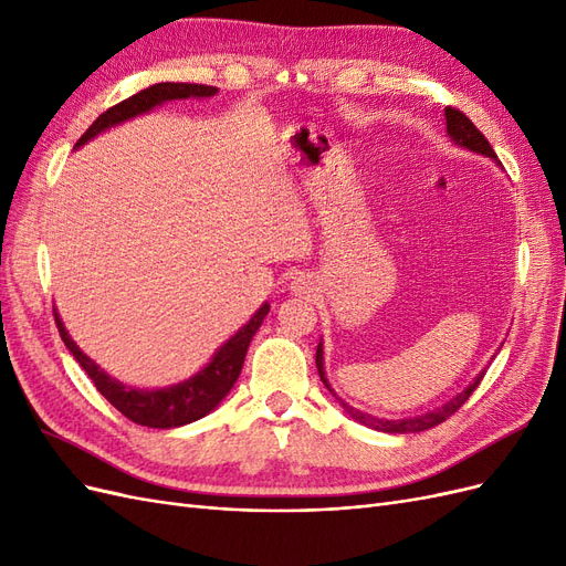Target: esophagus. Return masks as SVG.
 Wrapping results in <instances>:
<instances>
[{"instance_id":"obj_1","label":"esophagus","mask_w":566,"mask_h":566,"mask_svg":"<svg viewBox=\"0 0 566 566\" xmlns=\"http://www.w3.org/2000/svg\"><path fill=\"white\" fill-rule=\"evenodd\" d=\"M290 290H293L295 295L314 293V281H312L310 273H297V276L293 279V283H290Z\"/></svg>"}]
</instances>
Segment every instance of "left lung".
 Listing matches in <instances>:
<instances>
[{
  "instance_id": "obj_1",
  "label": "left lung",
  "mask_w": 566,
  "mask_h": 566,
  "mask_svg": "<svg viewBox=\"0 0 566 566\" xmlns=\"http://www.w3.org/2000/svg\"><path fill=\"white\" fill-rule=\"evenodd\" d=\"M443 115H447V132H449V136H451V142H455V144L462 146V148H470V150H474V153H482V156H489V158H493L495 163H499V158H495V153H493L491 144L486 142V136L472 125V119H470L465 113L449 106L447 111H443ZM499 165H501V163H499ZM316 368H318V375H321L323 385L331 389L328 378H325V368H323V345L316 347ZM482 378H484V373H479L476 378L472 380V385H470L465 391L455 394V397H453L451 401L443 403L441 408H434V410H430V413H422V416H416V418H401V420H385V418H375V416L361 413V410H356V408L349 406L347 401H342L333 389H331V391H333V397L339 401V406L345 408L354 420L364 422L366 427H373V430L387 432V434H413V432L430 430V427H434V424L443 422L447 418H451V416L455 413V410L472 397V391L479 387V382H482Z\"/></svg>"
}]
</instances>
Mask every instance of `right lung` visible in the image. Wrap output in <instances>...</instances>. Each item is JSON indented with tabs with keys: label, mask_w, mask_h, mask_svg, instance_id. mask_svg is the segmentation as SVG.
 <instances>
[{
	"label": "right lung",
	"mask_w": 566,
	"mask_h": 566,
	"mask_svg": "<svg viewBox=\"0 0 566 566\" xmlns=\"http://www.w3.org/2000/svg\"><path fill=\"white\" fill-rule=\"evenodd\" d=\"M217 92H219L217 87H208V84L158 82L148 90H142L139 94L119 101L117 106L108 108L106 113H101L94 119V125L80 136V142L75 146L87 144L90 139H94L96 134L106 132L108 127H115L119 123H125V119H129V117L148 113L150 108L165 104V101L205 98V96H214ZM266 314H269V302H264L260 310L254 312V316L243 325V328L217 349L212 361L202 370H198L193 378H188L172 387H163V389H136V387H127L119 380L111 378L108 373L101 370L92 361V358L75 345L56 312H54V318H56V328L61 333V339L65 342V347L71 349V354L77 358V364L94 380V387L104 394V397L119 410V413L136 424L169 430V427H181V424L205 418L210 410H214L219 406L221 399L227 397L231 387L235 385L238 375H241L250 339L254 337L256 331H260V325Z\"/></svg>",
	"instance_id": "obj_1"
}]
</instances>
